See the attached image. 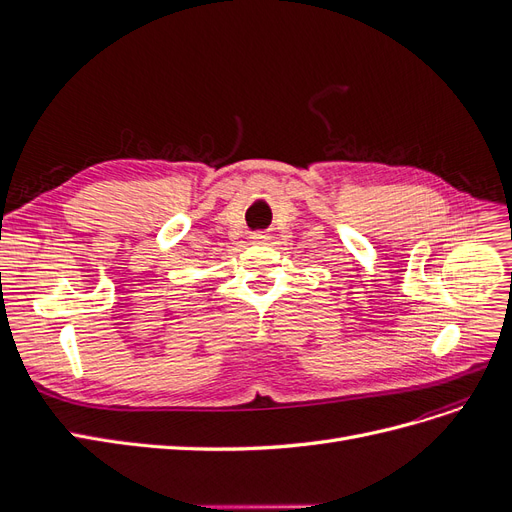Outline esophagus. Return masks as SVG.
Here are the masks:
<instances>
[{"label": "esophagus", "instance_id": "1", "mask_svg": "<svg viewBox=\"0 0 512 512\" xmlns=\"http://www.w3.org/2000/svg\"><path fill=\"white\" fill-rule=\"evenodd\" d=\"M269 235H267V232H254V235H252V241L254 243H258V245H265V243H269Z\"/></svg>", "mask_w": 512, "mask_h": 512}]
</instances>
